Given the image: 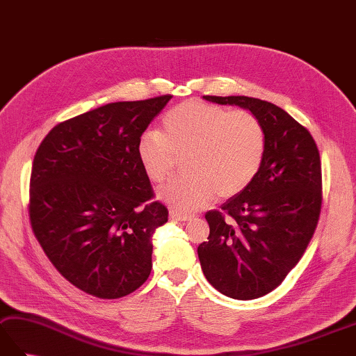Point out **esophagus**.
Listing matches in <instances>:
<instances>
[{
  "mask_svg": "<svg viewBox=\"0 0 356 356\" xmlns=\"http://www.w3.org/2000/svg\"><path fill=\"white\" fill-rule=\"evenodd\" d=\"M194 216H189V213H184V212H177V211H171L170 212V220L171 221H189L193 220Z\"/></svg>",
  "mask_w": 356,
  "mask_h": 356,
  "instance_id": "34e87169",
  "label": "esophagus"
}]
</instances>
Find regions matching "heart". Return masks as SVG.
Here are the masks:
<instances>
[{
	"instance_id": "heart-1",
	"label": "heart",
	"mask_w": 356,
	"mask_h": 356,
	"mask_svg": "<svg viewBox=\"0 0 356 356\" xmlns=\"http://www.w3.org/2000/svg\"><path fill=\"white\" fill-rule=\"evenodd\" d=\"M163 131L145 130L136 153L147 177L154 184L168 179L184 158L186 175L159 189L171 208L191 212L213 195L239 194L258 176L266 156L267 134L249 111L229 112L221 106L186 102L165 113Z\"/></svg>"
}]
</instances>
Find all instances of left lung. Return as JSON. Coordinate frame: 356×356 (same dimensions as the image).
Wrapping results in <instances>:
<instances>
[{
    "instance_id": "left-lung-1",
    "label": "left lung",
    "mask_w": 356,
    "mask_h": 356,
    "mask_svg": "<svg viewBox=\"0 0 356 356\" xmlns=\"http://www.w3.org/2000/svg\"><path fill=\"white\" fill-rule=\"evenodd\" d=\"M239 106L261 120L267 134L258 176L244 191L206 212L208 241L197 253L208 282L236 300L258 299L282 284L314 235L321 209V162L308 129L259 98L204 95Z\"/></svg>"
}]
</instances>
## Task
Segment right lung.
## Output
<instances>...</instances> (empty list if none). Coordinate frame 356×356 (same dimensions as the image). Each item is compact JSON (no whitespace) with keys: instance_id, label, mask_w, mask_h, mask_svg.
<instances>
[{"instance_id":"1","label":"right lung","mask_w":356,"mask_h":356,"mask_svg":"<svg viewBox=\"0 0 356 356\" xmlns=\"http://www.w3.org/2000/svg\"><path fill=\"white\" fill-rule=\"evenodd\" d=\"M170 100L109 103L66 120L33 159V232L56 270L98 299H120L150 276L152 236L168 209L152 202L136 145Z\"/></svg>"}]
</instances>
